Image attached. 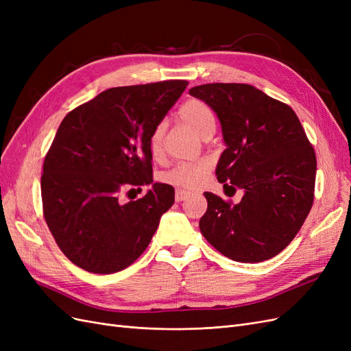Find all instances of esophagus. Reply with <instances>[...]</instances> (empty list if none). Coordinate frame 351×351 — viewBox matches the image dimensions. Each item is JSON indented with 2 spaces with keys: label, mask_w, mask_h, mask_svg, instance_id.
<instances>
[{
  "label": "esophagus",
  "mask_w": 351,
  "mask_h": 351,
  "mask_svg": "<svg viewBox=\"0 0 351 351\" xmlns=\"http://www.w3.org/2000/svg\"><path fill=\"white\" fill-rule=\"evenodd\" d=\"M187 197H190V193L186 190H176V202H183Z\"/></svg>",
  "instance_id": "1"
}]
</instances>
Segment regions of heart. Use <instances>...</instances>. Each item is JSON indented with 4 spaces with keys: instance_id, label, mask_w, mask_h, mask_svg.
Returning a JSON list of instances; mask_svg holds the SVG:
<instances>
[{
    "instance_id": "obj_1",
    "label": "heart",
    "mask_w": 351,
    "mask_h": 351,
    "mask_svg": "<svg viewBox=\"0 0 351 351\" xmlns=\"http://www.w3.org/2000/svg\"><path fill=\"white\" fill-rule=\"evenodd\" d=\"M178 115L186 124L204 139L208 134H214L217 129V119L209 105L202 99H189L186 101L178 110ZM165 124L159 123L155 125L149 136V152L152 156H158L161 154L162 147V137H164ZM210 161L209 159H199L193 162H182L173 167L169 171L164 174V182L178 189L193 190L204 184L208 173L210 171Z\"/></svg>"
}]
</instances>
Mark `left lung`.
I'll return each instance as SVG.
<instances>
[{"label": "left lung", "instance_id": "left-lung-1", "mask_svg": "<svg viewBox=\"0 0 351 351\" xmlns=\"http://www.w3.org/2000/svg\"><path fill=\"white\" fill-rule=\"evenodd\" d=\"M217 112L227 145L217 165L224 187L243 189L240 204L204 193V237L244 263L277 256L302 228L313 204L316 155L289 105L244 83H208L189 90Z\"/></svg>", "mask_w": 351, "mask_h": 351}]
</instances>
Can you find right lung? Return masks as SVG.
I'll list each match as a JSON object with an SVG mask.
<instances>
[{
    "label": "right lung",
    "instance_id": "obj_1",
    "mask_svg": "<svg viewBox=\"0 0 351 351\" xmlns=\"http://www.w3.org/2000/svg\"><path fill=\"white\" fill-rule=\"evenodd\" d=\"M189 82L111 88L70 111L44 161L42 206L58 247L93 274L123 271L151 243L174 189L154 183L149 136ZM151 184L141 199L119 195Z\"/></svg>",
    "mask_w": 351,
    "mask_h": 351
}]
</instances>
